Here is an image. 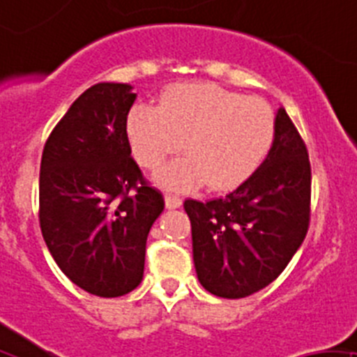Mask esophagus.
I'll return each mask as SVG.
<instances>
[{"instance_id":"obj_1","label":"esophagus","mask_w":357,"mask_h":357,"mask_svg":"<svg viewBox=\"0 0 357 357\" xmlns=\"http://www.w3.org/2000/svg\"><path fill=\"white\" fill-rule=\"evenodd\" d=\"M165 204H167L168 209H175L182 206V199L178 196H174V194H165Z\"/></svg>"}]
</instances>
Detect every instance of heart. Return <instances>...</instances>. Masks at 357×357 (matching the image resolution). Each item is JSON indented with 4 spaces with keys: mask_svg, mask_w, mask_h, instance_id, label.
Segmentation results:
<instances>
[{
    "mask_svg": "<svg viewBox=\"0 0 357 357\" xmlns=\"http://www.w3.org/2000/svg\"><path fill=\"white\" fill-rule=\"evenodd\" d=\"M125 135L135 161L149 170L180 148L185 151L158 172L161 185L192 189L206 182L213 190H229L264 161L275 139V115L263 99L216 84H175L161 94L158 108L132 106Z\"/></svg>",
    "mask_w": 357,
    "mask_h": 357,
    "instance_id": "b5f03b06",
    "label": "heart"
}]
</instances>
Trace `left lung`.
I'll use <instances>...</instances> for the list:
<instances>
[{"mask_svg": "<svg viewBox=\"0 0 357 357\" xmlns=\"http://www.w3.org/2000/svg\"><path fill=\"white\" fill-rule=\"evenodd\" d=\"M310 204L306 144L287 112L278 108L273 144L255 175L225 197L183 203L201 285L225 299L270 285L306 237Z\"/></svg>", "mask_w": 357, "mask_h": 357, "instance_id": "left-lung-1", "label": "left lung"}]
</instances>
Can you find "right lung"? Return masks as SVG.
I'll list each match as a JSON object with an SVG mask.
<instances>
[{
	"label": "right lung",
	"mask_w": 357,
	"mask_h": 357,
	"mask_svg": "<svg viewBox=\"0 0 357 357\" xmlns=\"http://www.w3.org/2000/svg\"><path fill=\"white\" fill-rule=\"evenodd\" d=\"M137 94L101 82L73 101L44 144L39 223L60 270L86 292L120 297L141 284L146 241L165 208L130 156L125 119Z\"/></svg>",
	"instance_id": "right-lung-1"
}]
</instances>
